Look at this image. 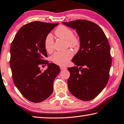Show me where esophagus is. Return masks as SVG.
<instances>
[{"label":"esophagus","mask_w":124,"mask_h":124,"mask_svg":"<svg viewBox=\"0 0 124 124\" xmlns=\"http://www.w3.org/2000/svg\"><path fill=\"white\" fill-rule=\"evenodd\" d=\"M60 70H63L66 69V67H64V66H60Z\"/></svg>","instance_id":"esophagus-1"}]
</instances>
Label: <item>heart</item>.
Here are the masks:
<instances>
[{
	"label": "heart",
	"instance_id": "1",
	"mask_svg": "<svg viewBox=\"0 0 124 124\" xmlns=\"http://www.w3.org/2000/svg\"><path fill=\"white\" fill-rule=\"evenodd\" d=\"M55 34L59 38L64 39L66 41L67 46L76 48L80 44L79 37L73 34V31L70 28L64 25H60L55 31ZM44 46L46 51L48 53H52L54 50V39L52 35L48 33L44 39ZM73 53L70 50H67L64 52H57L51 57V60L54 64L65 66L69 62V60L73 57Z\"/></svg>",
	"mask_w": 124,
	"mask_h": 124
}]
</instances>
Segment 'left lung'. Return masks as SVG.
<instances>
[{
	"label": "left lung",
	"instance_id": "8db88e82",
	"mask_svg": "<svg viewBox=\"0 0 124 124\" xmlns=\"http://www.w3.org/2000/svg\"><path fill=\"white\" fill-rule=\"evenodd\" d=\"M62 24L76 29L80 40V49L72 60L77 66L67 69L69 90L78 99L89 101L101 92L108 81L112 64L108 41L101 28L90 21Z\"/></svg>",
	"mask_w": 124,
	"mask_h": 124
}]
</instances>
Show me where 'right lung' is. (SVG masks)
I'll return each mask as SVG.
<instances>
[{
  "instance_id": "add662e5",
  "label": "right lung",
  "mask_w": 124,
  "mask_h": 124,
  "mask_svg": "<svg viewBox=\"0 0 124 124\" xmlns=\"http://www.w3.org/2000/svg\"><path fill=\"white\" fill-rule=\"evenodd\" d=\"M58 23L35 21L19 30L12 42L10 64L14 84L23 97L29 101L40 102L50 96L53 82L60 72L59 66L48 63L44 39ZM48 65L42 71L41 65Z\"/></svg>"
}]
</instances>
